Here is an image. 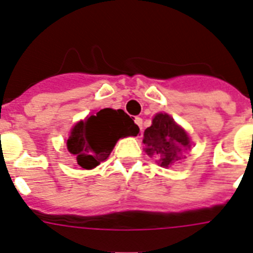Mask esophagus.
Instances as JSON below:
<instances>
[{
	"label": "esophagus",
	"mask_w": 253,
	"mask_h": 253,
	"mask_svg": "<svg viewBox=\"0 0 253 253\" xmlns=\"http://www.w3.org/2000/svg\"><path fill=\"white\" fill-rule=\"evenodd\" d=\"M135 124L137 125V126H139L140 131H142V118L136 117V118H135Z\"/></svg>",
	"instance_id": "34e87169"
}]
</instances>
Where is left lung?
<instances>
[{"label": "left lung", "instance_id": "8db88e82", "mask_svg": "<svg viewBox=\"0 0 253 253\" xmlns=\"http://www.w3.org/2000/svg\"><path fill=\"white\" fill-rule=\"evenodd\" d=\"M145 151L150 157H157L162 167H169L182 159L184 150L190 148V139L184 129L166 113H158L153 125L145 129Z\"/></svg>", "mask_w": 253, "mask_h": 253}]
</instances>
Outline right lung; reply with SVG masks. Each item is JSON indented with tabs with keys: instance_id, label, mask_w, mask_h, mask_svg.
Wrapping results in <instances>:
<instances>
[{
	"instance_id": "right-lung-1",
	"label": "right lung",
	"mask_w": 253,
	"mask_h": 253,
	"mask_svg": "<svg viewBox=\"0 0 253 253\" xmlns=\"http://www.w3.org/2000/svg\"><path fill=\"white\" fill-rule=\"evenodd\" d=\"M139 131L122 109L104 108L75 125L67 139V149L81 168L91 169L109 157L118 139L136 136Z\"/></svg>"
}]
</instances>
